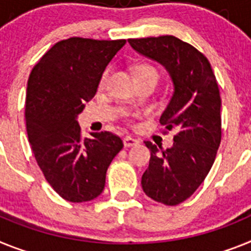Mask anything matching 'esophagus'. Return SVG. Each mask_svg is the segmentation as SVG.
Returning a JSON list of instances; mask_svg holds the SVG:
<instances>
[{
  "label": "esophagus",
  "mask_w": 251,
  "mask_h": 251,
  "mask_svg": "<svg viewBox=\"0 0 251 251\" xmlns=\"http://www.w3.org/2000/svg\"><path fill=\"white\" fill-rule=\"evenodd\" d=\"M138 144H139L138 139H134L131 138V136H126V138L124 139V145H125V148L136 147Z\"/></svg>",
  "instance_id": "1"
}]
</instances>
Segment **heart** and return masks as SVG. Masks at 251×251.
I'll list each match as a JSON object with an SVG mask.
<instances>
[{
  "instance_id": "1",
  "label": "heart",
  "mask_w": 251,
  "mask_h": 251,
  "mask_svg": "<svg viewBox=\"0 0 251 251\" xmlns=\"http://www.w3.org/2000/svg\"><path fill=\"white\" fill-rule=\"evenodd\" d=\"M135 73H136V77H139V75H143V74H156L158 75V72H156V69L152 67L151 64H148V63H141V64H139L138 67H136V69H135ZM108 74H110V69H106V71L102 73L101 78H100V87H104V84H106V82H107L108 79Z\"/></svg>"
}]
</instances>
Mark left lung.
Listing matches in <instances>:
<instances>
[{
	"instance_id": "obj_1",
	"label": "left lung",
	"mask_w": 251,
	"mask_h": 251,
	"mask_svg": "<svg viewBox=\"0 0 251 251\" xmlns=\"http://www.w3.org/2000/svg\"><path fill=\"white\" fill-rule=\"evenodd\" d=\"M128 43L164 65L173 80V96L159 121L167 130L176 128L174 144L162 150V145L145 141L150 160L141 186L154 201L177 206L201 186L216 159L222 134L216 77L206 56L176 36L128 39Z\"/></svg>"
}]
</instances>
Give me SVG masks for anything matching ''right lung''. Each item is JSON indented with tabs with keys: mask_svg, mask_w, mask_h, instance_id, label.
Instances as JSON below:
<instances>
[{
	"mask_svg": "<svg viewBox=\"0 0 251 251\" xmlns=\"http://www.w3.org/2000/svg\"><path fill=\"white\" fill-rule=\"evenodd\" d=\"M125 43L77 36L58 41L27 80L25 121L32 152L48 183L73 203L101 195L107 168L124 148L110 131L82 138L77 116L95 97L104 68Z\"/></svg>",
	"mask_w": 251,
	"mask_h": 251,
	"instance_id": "add662e5",
	"label": "right lung"
}]
</instances>
